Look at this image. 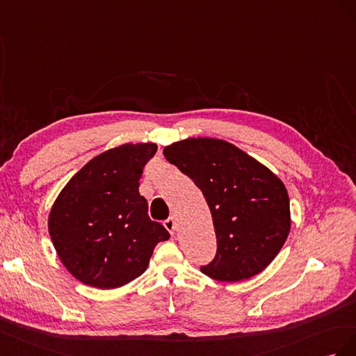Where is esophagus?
Returning <instances> with one entry per match:
<instances>
[{
  "mask_svg": "<svg viewBox=\"0 0 356 356\" xmlns=\"http://www.w3.org/2000/svg\"><path fill=\"white\" fill-rule=\"evenodd\" d=\"M164 227L168 229V232H170L171 236L175 234V227H176V222H175V219H172V218L165 219V220H164Z\"/></svg>",
  "mask_w": 356,
  "mask_h": 356,
  "instance_id": "1",
  "label": "esophagus"
}]
</instances>
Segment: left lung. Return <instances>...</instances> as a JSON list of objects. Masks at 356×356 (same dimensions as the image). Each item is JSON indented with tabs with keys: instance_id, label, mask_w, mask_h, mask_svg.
Here are the masks:
<instances>
[{
	"instance_id": "1",
	"label": "left lung",
	"mask_w": 356,
	"mask_h": 356,
	"mask_svg": "<svg viewBox=\"0 0 356 356\" xmlns=\"http://www.w3.org/2000/svg\"><path fill=\"white\" fill-rule=\"evenodd\" d=\"M164 156L201 189L216 232L218 250L201 271L220 282L257 276L276 258L291 228L282 180L228 141L188 138Z\"/></svg>"
}]
</instances>
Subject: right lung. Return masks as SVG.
<instances>
[{
	"label": "right lung",
	"mask_w": 356,
	"mask_h": 356,
	"mask_svg": "<svg viewBox=\"0 0 356 356\" xmlns=\"http://www.w3.org/2000/svg\"><path fill=\"white\" fill-rule=\"evenodd\" d=\"M155 143L122 145L90 159L60 191L49 234L65 268L85 285L113 289L143 274L168 231L147 215L138 186Z\"/></svg>",
	"instance_id": "1"
}]
</instances>
